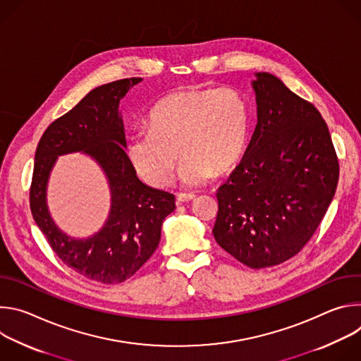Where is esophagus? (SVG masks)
Listing matches in <instances>:
<instances>
[{
  "instance_id": "obj_1",
  "label": "esophagus",
  "mask_w": 361,
  "mask_h": 361,
  "mask_svg": "<svg viewBox=\"0 0 361 361\" xmlns=\"http://www.w3.org/2000/svg\"><path fill=\"white\" fill-rule=\"evenodd\" d=\"M195 195L192 192H180L177 194V202L181 204V202H187V201H191L194 200Z\"/></svg>"
}]
</instances>
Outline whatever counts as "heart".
<instances>
[{
  "label": "heart",
  "instance_id": "1",
  "mask_svg": "<svg viewBox=\"0 0 361 361\" xmlns=\"http://www.w3.org/2000/svg\"><path fill=\"white\" fill-rule=\"evenodd\" d=\"M250 123L248 102L235 88L176 91L154 106L148 128L133 134L128 157L145 183L160 188L170 184L181 154V183L198 187L240 161Z\"/></svg>",
  "mask_w": 361,
  "mask_h": 361
}]
</instances>
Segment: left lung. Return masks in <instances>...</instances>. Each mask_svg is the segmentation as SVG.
Segmentation results:
<instances>
[{"label":"left lung","mask_w":361,"mask_h":361,"mask_svg":"<svg viewBox=\"0 0 361 361\" xmlns=\"http://www.w3.org/2000/svg\"><path fill=\"white\" fill-rule=\"evenodd\" d=\"M252 81L257 126L241 163L217 191L216 241L250 269L294 257L334 197L338 160L319 110L269 73Z\"/></svg>","instance_id":"obj_1"}]
</instances>
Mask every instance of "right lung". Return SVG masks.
<instances>
[{
	"instance_id": "add662e5",
	"label": "right lung",
	"mask_w": 361,
	"mask_h": 361,
	"mask_svg": "<svg viewBox=\"0 0 361 361\" xmlns=\"http://www.w3.org/2000/svg\"><path fill=\"white\" fill-rule=\"evenodd\" d=\"M141 78H124L91 90L78 104L44 131L30 188L34 221L59 259L75 273L104 284L134 276L156 251L164 219L174 212L171 192L141 183L126 154V134L118 106ZM82 150L106 173L112 190L108 223L97 235L75 240L64 235L46 209V181L56 157Z\"/></svg>"
}]
</instances>
